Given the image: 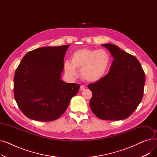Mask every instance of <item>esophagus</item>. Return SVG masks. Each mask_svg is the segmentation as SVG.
I'll list each match as a JSON object with an SVG mask.
<instances>
[{"instance_id": "obj_1", "label": "esophagus", "mask_w": 157, "mask_h": 157, "mask_svg": "<svg viewBox=\"0 0 157 157\" xmlns=\"http://www.w3.org/2000/svg\"><path fill=\"white\" fill-rule=\"evenodd\" d=\"M79 90H80V91H81V92L83 91V90H85V86H83V85H81Z\"/></svg>"}]
</instances>
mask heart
<instances>
[{"label": "heart", "mask_w": 157, "mask_h": 157, "mask_svg": "<svg viewBox=\"0 0 157 157\" xmlns=\"http://www.w3.org/2000/svg\"><path fill=\"white\" fill-rule=\"evenodd\" d=\"M110 56L104 49H79L71 55V62H64V69L68 76L75 77L77 70H81V76L90 83L101 80L108 71Z\"/></svg>", "instance_id": "heart-1"}]
</instances>
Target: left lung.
I'll list each match as a JSON object with an SVG mask.
<instances>
[{"label": "left lung", "mask_w": 157, "mask_h": 157, "mask_svg": "<svg viewBox=\"0 0 157 157\" xmlns=\"http://www.w3.org/2000/svg\"><path fill=\"white\" fill-rule=\"evenodd\" d=\"M113 56L108 74L88 88L90 107L98 118L121 120L130 117L141 102L145 74L136 58L112 44H103Z\"/></svg>", "instance_id": "1"}]
</instances>
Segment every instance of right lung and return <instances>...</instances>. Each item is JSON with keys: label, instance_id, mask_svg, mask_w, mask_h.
I'll return each mask as SVG.
<instances>
[{"label": "right lung", "instance_id": "obj_1", "mask_svg": "<svg viewBox=\"0 0 157 157\" xmlns=\"http://www.w3.org/2000/svg\"><path fill=\"white\" fill-rule=\"evenodd\" d=\"M70 45L43 47L23 56L14 77V95L19 108L30 119L53 121L67 109L80 85L61 79L63 59Z\"/></svg>", "mask_w": 157, "mask_h": 157}]
</instances>
